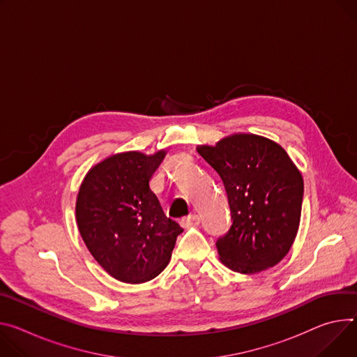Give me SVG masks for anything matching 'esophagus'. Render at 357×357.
I'll use <instances>...</instances> for the list:
<instances>
[{"label":"esophagus","mask_w":357,"mask_h":357,"mask_svg":"<svg viewBox=\"0 0 357 357\" xmlns=\"http://www.w3.org/2000/svg\"><path fill=\"white\" fill-rule=\"evenodd\" d=\"M201 223V216L199 215H190L186 218L181 219V225L183 228H190V226H198Z\"/></svg>","instance_id":"obj_1"}]
</instances>
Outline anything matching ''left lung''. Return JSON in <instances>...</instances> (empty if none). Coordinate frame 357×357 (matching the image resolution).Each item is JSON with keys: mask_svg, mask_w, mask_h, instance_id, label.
I'll use <instances>...</instances> for the list:
<instances>
[{"mask_svg": "<svg viewBox=\"0 0 357 357\" xmlns=\"http://www.w3.org/2000/svg\"><path fill=\"white\" fill-rule=\"evenodd\" d=\"M198 152L228 195L232 225L216 241L223 265L249 275L279 264L296 238L303 202L302 175L286 151L239 134Z\"/></svg>", "mask_w": 357, "mask_h": 357, "instance_id": "obj_1", "label": "left lung"}]
</instances>
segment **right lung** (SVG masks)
<instances>
[{
  "label": "right lung",
  "mask_w": 357,
  "mask_h": 357,
  "mask_svg": "<svg viewBox=\"0 0 357 357\" xmlns=\"http://www.w3.org/2000/svg\"><path fill=\"white\" fill-rule=\"evenodd\" d=\"M165 156L125 152L95 165L77 199L79 234L111 276L142 283L164 271L181 226L162 209L149 182Z\"/></svg>",
  "instance_id": "obj_1"
}]
</instances>
